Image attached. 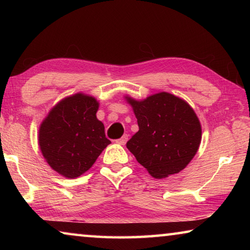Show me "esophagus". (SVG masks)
Instances as JSON below:
<instances>
[{"instance_id": "esophagus-1", "label": "esophagus", "mask_w": 250, "mask_h": 250, "mask_svg": "<svg viewBox=\"0 0 250 250\" xmlns=\"http://www.w3.org/2000/svg\"><path fill=\"white\" fill-rule=\"evenodd\" d=\"M126 141H128V135L126 134H125V135H122V137L119 139V140H117V143H119V145H125L126 143Z\"/></svg>"}]
</instances>
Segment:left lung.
<instances>
[{
    "label": "left lung",
    "mask_w": 250,
    "mask_h": 250,
    "mask_svg": "<svg viewBox=\"0 0 250 250\" xmlns=\"http://www.w3.org/2000/svg\"><path fill=\"white\" fill-rule=\"evenodd\" d=\"M138 119L139 131L126 142L141 166L155 179L175 174L196 154L201 124L186 101L167 92L137 101L126 97Z\"/></svg>",
    "instance_id": "left-lung-1"
}]
</instances>
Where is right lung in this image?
<instances>
[{
    "label": "right lung",
    "mask_w": 250,
    "mask_h": 250,
    "mask_svg": "<svg viewBox=\"0 0 250 250\" xmlns=\"http://www.w3.org/2000/svg\"><path fill=\"white\" fill-rule=\"evenodd\" d=\"M99 104L94 97L76 94L50 110L42 122L39 143L50 167L75 179L89 170L110 142L97 119Z\"/></svg>",
    "instance_id": "obj_1"
}]
</instances>
